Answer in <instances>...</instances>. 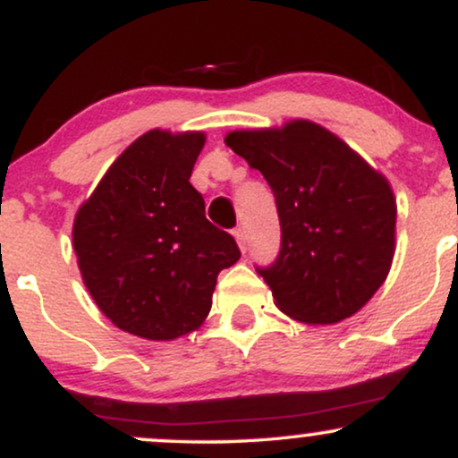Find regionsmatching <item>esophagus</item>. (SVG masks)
Returning <instances> with one entry per match:
<instances>
[{
  "mask_svg": "<svg viewBox=\"0 0 458 458\" xmlns=\"http://www.w3.org/2000/svg\"><path fill=\"white\" fill-rule=\"evenodd\" d=\"M234 239H236V243H239V247L241 250H247V233H245V228H234Z\"/></svg>",
  "mask_w": 458,
  "mask_h": 458,
  "instance_id": "esophagus-1",
  "label": "esophagus"
}]
</instances>
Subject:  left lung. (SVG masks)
<instances>
[{
	"label": "left lung",
	"mask_w": 458,
	"mask_h": 458,
	"mask_svg": "<svg viewBox=\"0 0 458 458\" xmlns=\"http://www.w3.org/2000/svg\"><path fill=\"white\" fill-rule=\"evenodd\" d=\"M225 144L265 176L276 198L280 251L256 271L277 308L312 325L355 314L392 265L396 202L386 178L308 120L233 131Z\"/></svg>",
	"instance_id": "1"
}]
</instances>
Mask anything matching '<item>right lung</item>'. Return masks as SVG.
<instances>
[{"instance_id": "1", "label": "right lung", "mask_w": 458, "mask_h": 458, "mask_svg": "<svg viewBox=\"0 0 458 458\" xmlns=\"http://www.w3.org/2000/svg\"><path fill=\"white\" fill-rule=\"evenodd\" d=\"M202 133L148 131L79 208L75 245L83 282L115 327L172 340L202 325L222 269L241 259L234 236L204 215L189 182Z\"/></svg>"}]
</instances>
